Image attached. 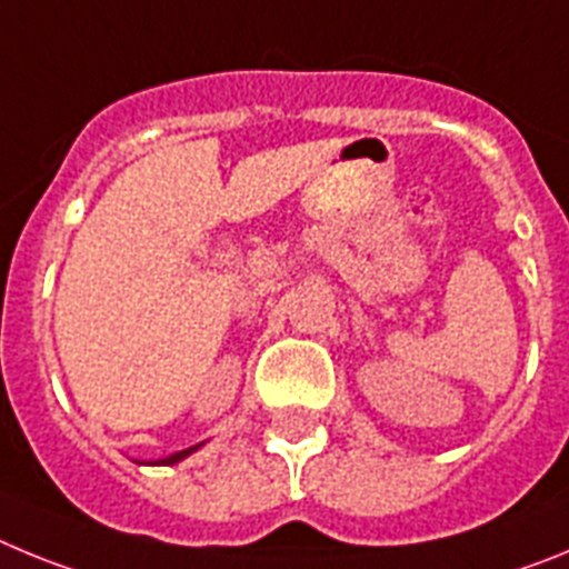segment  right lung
Instances as JSON below:
<instances>
[{"instance_id":"add662e5","label":"right lung","mask_w":569,"mask_h":569,"mask_svg":"<svg viewBox=\"0 0 569 569\" xmlns=\"http://www.w3.org/2000/svg\"><path fill=\"white\" fill-rule=\"evenodd\" d=\"M196 447H199V445H196ZM196 447H188V450H182V453H173V456H168V459L156 461V465H176V461H182L184 456H190V453H193Z\"/></svg>"}]
</instances>
